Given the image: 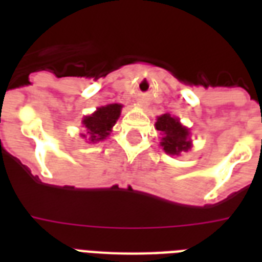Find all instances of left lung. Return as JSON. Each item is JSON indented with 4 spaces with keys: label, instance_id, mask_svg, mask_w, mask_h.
<instances>
[{
    "label": "left lung",
    "instance_id": "obj_1",
    "mask_svg": "<svg viewBox=\"0 0 262 262\" xmlns=\"http://www.w3.org/2000/svg\"><path fill=\"white\" fill-rule=\"evenodd\" d=\"M155 126L163 135L160 145L168 155H179L181 152H187L191 148L189 130L181 125L178 118L170 114L160 115L156 119Z\"/></svg>",
    "mask_w": 262,
    "mask_h": 262
}]
</instances>
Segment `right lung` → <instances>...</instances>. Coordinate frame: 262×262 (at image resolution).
<instances>
[{
  "label": "right lung",
  "mask_w": 262,
  "mask_h": 262,
  "mask_svg": "<svg viewBox=\"0 0 262 262\" xmlns=\"http://www.w3.org/2000/svg\"><path fill=\"white\" fill-rule=\"evenodd\" d=\"M122 104L114 103V104H107V106L99 107L94 114L84 117L83 125L87 130L91 143L102 141L110 135L111 129L117 122V119L121 115ZM85 137V135H83Z\"/></svg>",
  "instance_id": "1"
}]
</instances>
